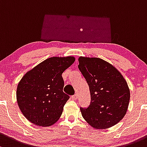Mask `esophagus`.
Segmentation results:
<instances>
[{
  "instance_id": "1",
  "label": "esophagus",
  "mask_w": 147,
  "mask_h": 147,
  "mask_svg": "<svg viewBox=\"0 0 147 147\" xmlns=\"http://www.w3.org/2000/svg\"><path fill=\"white\" fill-rule=\"evenodd\" d=\"M78 94H75V95H73V96H71V98H72V100H77L78 99Z\"/></svg>"
}]
</instances>
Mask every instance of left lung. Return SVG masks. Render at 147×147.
Here are the masks:
<instances>
[{"mask_svg":"<svg viewBox=\"0 0 147 147\" xmlns=\"http://www.w3.org/2000/svg\"><path fill=\"white\" fill-rule=\"evenodd\" d=\"M78 68L89 87L91 102L82 115L94 128L117 124L126 114L130 93L127 82L112 65L98 58L80 57Z\"/></svg>","mask_w":147,"mask_h":147,"instance_id":"obj_1","label":"left lung"}]
</instances>
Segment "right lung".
<instances>
[{"label":"right lung","mask_w":147,"mask_h":147,"mask_svg":"<svg viewBox=\"0 0 147 147\" xmlns=\"http://www.w3.org/2000/svg\"><path fill=\"white\" fill-rule=\"evenodd\" d=\"M75 61L72 56L49 58L21 79L17 89V101L29 121L36 125L46 127L59 119L69 98L63 91L62 74Z\"/></svg>","instance_id":"obj_1"}]
</instances>
